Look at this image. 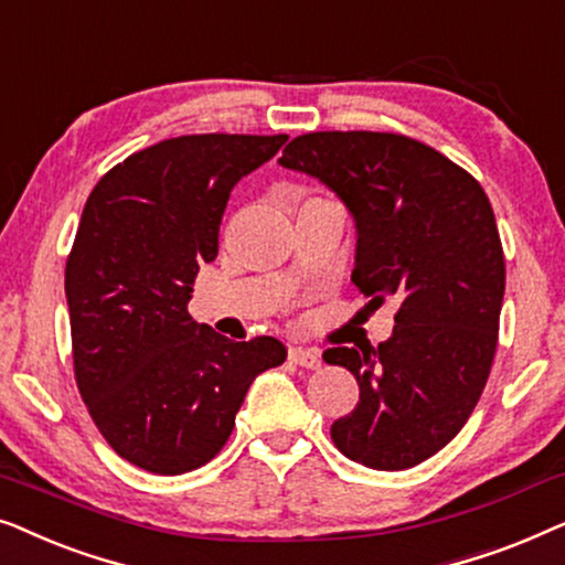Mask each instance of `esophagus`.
<instances>
[{
	"label": "esophagus",
	"mask_w": 565,
	"mask_h": 565,
	"mask_svg": "<svg viewBox=\"0 0 565 565\" xmlns=\"http://www.w3.org/2000/svg\"><path fill=\"white\" fill-rule=\"evenodd\" d=\"M288 358L292 365L306 367V370H319L321 367V354L316 350H303V347H290Z\"/></svg>",
	"instance_id": "1"
}]
</instances>
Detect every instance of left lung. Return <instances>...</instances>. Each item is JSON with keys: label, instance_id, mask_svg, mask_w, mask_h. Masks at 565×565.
Listing matches in <instances>:
<instances>
[{"label": "left lung", "instance_id": "8db88e82", "mask_svg": "<svg viewBox=\"0 0 565 565\" xmlns=\"http://www.w3.org/2000/svg\"><path fill=\"white\" fill-rule=\"evenodd\" d=\"M277 161L342 200L358 228L352 282L375 308L398 303L388 342L323 352L360 385L331 439L367 468L419 466L468 422L497 352L507 275L489 198L466 169L396 134H306Z\"/></svg>", "mask_w": 565, "mask_h": 565}]
</instances>
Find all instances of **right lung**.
Masks as SVG:
<instances>
[{"mask_svg":"<svg viewBox=\"0 0 565 565\" xmlns=\"http://www.w3.org/2000/svg\"><path fill=\"white\" fill-rule=\"evenodd\" d=\"M285 141L167 138L113 167L84 205L66 262L76 385L113 450L149 473L215 458L254 377L288 358L275 337L234 342L188 313L231 190Z\"/></svg>","mask_w":565,"mask_h":565,"instance_id":"add662e5","label":"right lung"}]
</instances>
